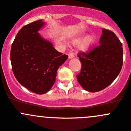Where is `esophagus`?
<instances>
[{
    "label": "esophagus",
    "instance_id": "esophagus-1",
    "mask_svg": "<svg viewBox=\"0 0 131 131\" xmlns=\"http://www.w3.org/2000/svg\"><path fill=\"white\" fill-rule=\"evenodd\" d=\"M75 57V56H74V54L73 53H68V58L69 59H72L74 58V57Z\"/></svg>",
    "mask_w": 131,
    "mask_h": 131
}]
</instances>
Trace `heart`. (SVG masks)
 Wrapping results in <instances>:
<instances>
[{"label": "heart", "mask_w": 131, "mask_h": 131, "mask_svg": "<svg viewBox=\"0 0 131 131\" xmlns=\"http://www.w3.org/2000/svg\"><path fill=\"white\" fill-rule=\"evenodd\" d=\"M85 40L86 41H85V42L81 46V49L84 51H88L91 48V47L93 46L94 43L95 42V41H96V37H95V36L92 35V36L89 37L87 39H86L85 37L81 38V39H77L75 41H74V42L75 44H77V45H80V44L82 43L83 41H85Z\"/></svg>", "instance_id": "obj_1"}]
</instances>
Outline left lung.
Instances as JSON below:
<instances>
[{"label":"left lung","mask_w":131,"mask_h":131,"mask_svg":"<svg viewBox=\"0 0 131 131\" xmlns=\"http://www.w3.org/2000/svg\"><path fill=\"white\" fill-rule=\"evenodd\" d=\"M81 63L80 73L76 75L83 89L96 92L111 85L118 75L123 65V48L116 34L102 29L99 45L86 52L78 53Z\"/></svg>","instance_id":"obj_1"}]
</instances>
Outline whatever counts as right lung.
<instances>
[{"instance_id":"add662e5","label":"right lung","mask_w":131,"mask_h":131,"mask_svg":"<svg viewBox=\"0 0 131 131\" xmlns=\"http://www.w3.org/2000/svg\"><path fill=\"white\" fill-rule=\"evenodd\" d=\"M44 24L42 20H38L23 26L15 38L10 52L12 70L17 80L37 94L50 90L59 67L68 57L56 50L37 33Z\"/></svg>"}]
</instances>
